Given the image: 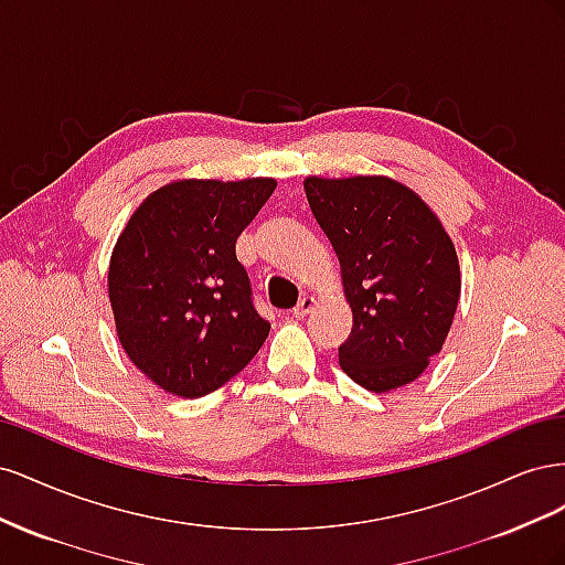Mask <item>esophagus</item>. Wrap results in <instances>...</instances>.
<instances>
[{
    "instance_id": "obj_1",
    "label": "esophagus",
    "mask_w": 565,
    "mask_h": 565,
    "mask_svg": "<svg viewBox=\"0 0 565 565\" xmlns=\"http://www.w3.org/2000/svg\"><path fill=\"white\" fill-rule=\"evenodd\" d=\"M311 309H313V299H311V297H301L299 303L292 309V316H295L297 320H301L303 316H309Z\"/></svg>"
}]
</instances>
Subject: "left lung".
I'll return each mask as SVG.
<instances>
[{
	"instance_id": "8db88e82",
	"label": "left lung",
	"mask_w": 565,
	"mask_h": 565,
	"mask_svg": "<svg viewBox=\"0 0 565 565\" xmlns=\"http://www.w3.org/2000/svg\"><path fill=\"white\" fill-rule=\"evenodd\" d=\"M303 191L353 311L341 370L374 393L415 382L446 341L459 301L446 228L419 195L386 177H311Z\"/></svg>"
}]
</instances>
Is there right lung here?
I'll list each match as a JSON object with an SVG mask.
<instances>
[{
	"label": "right lung",
	"instance_id": "1",
	"mask_svg": "<svg viewBox=\"0 0 565 565\" xmlns=\"http://www.w3.org/2000/svg\"><path fill=\"white\" fill-rule=\"evenodd\" d=\"M273 191V179L169 183L119 235L108 270L119 344L174 396L224 386L268 337L235 243Z\"/></svg>",
	"mask_w": 565,
	"mask_h": 565
}]
</instances>
